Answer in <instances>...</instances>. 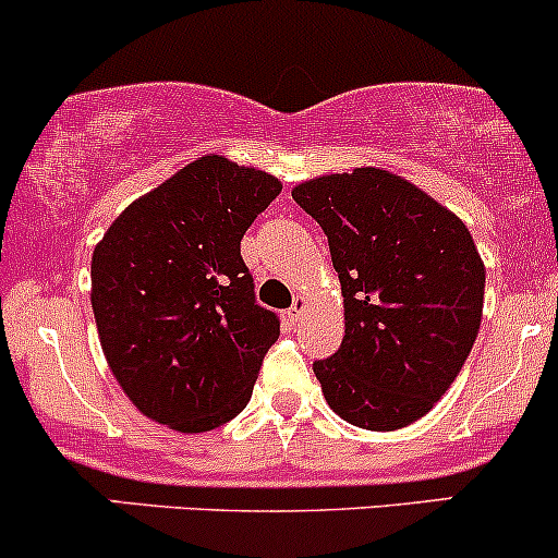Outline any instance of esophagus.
Listing matches in <instances>:
<instances>
[{
    "label": "esophagus",
    "mask_w": 558,
    "mask_h": 558,
    "mask_svg": "<svg viewBox=\"0 0 558 558\" xmlns=\"http://www.w3.org/2000/svg\"><path fill=\"white\" fill-rule=\"evenodd\" d=\"M304 307H307V299H304V296H296V299H293L291 310L286 312V317H289V323H293V326H296V323L302 320V315H304Z\"/></svg>",
    "instance_id": "obj_1"
}]
</instances>
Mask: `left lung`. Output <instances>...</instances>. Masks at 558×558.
Returning <instances> with one entry per match:
<instances>
[{
  "label": "left lung",
  "mask_w": 558,
  "mask_h": 558,
  "mask_svg": "<svg viewBox=\"0 0 558 558\" xmlns=\"http://www.w3.org/2000/svg\"><path fill=\"white\" fill-rule=\"evenodd\" d=\"M291 195L326 232L344 296L339 352L312 363L330 410L371 432L413 424L456 381L480 330L485 265L466 225L371 167Z\"/></svg>",
  "instance_id": "8db88e82"
}]
</instances>
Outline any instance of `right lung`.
<instances>
[{
  "label": "right lung",
  "mask_w": 558,
  "mask_h": 558,
  "mask_svg": "<svg viewBox=\"0 0 558 558\" xmlns=\"http://www.w3.org/2000/svg\"><path fill=\"white\" fill-rule=\"evenodd\" d=\"M280 193L204 156L119 214L92 254V310L126 397L158 424L209 432L254 391L280 317L256 302L241 241Z\"/></svg>",
  "instance_id": "add662e5"
}]
</instances>
